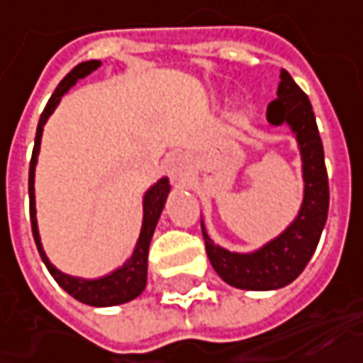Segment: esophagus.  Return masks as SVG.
Here are the masks:
<instances>
[{
    "label": "esophagus",
    "instance_id": "34e87169",
    "mask_svg": "<svg viewBox=\"0 0 363 363\" xmlns=\"http://www.w3.org/2000/svg\"><path fill=\"white\" fill-rule=\"evenodd\" d=\"M169 174L172 177V181L184 184L189 181V174H191V167H189V159L184 155H174L169 161Z\"/></svg>",
    "mask_w": 363,
    "mask_h": 363
}]
</instances>
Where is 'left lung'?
<instances>
[{
    "label": "left lung",
    "instance_id": "8db88e82",
    "mask_svg": "<svg viewBox=\"0 0 363 363\" xmlns=\"http://www.w3.org/2000/svg\"><path fill=\"white\" fill-rule=\"evenodd\" d=\"M276 97L266 109V121L272 127L286 125L292 130L302 161L304 192L294 220L276 238L250 252H234L216 244L206 233L204 220H201L214 272L226 284L240 290H278L294 282L316 250L328 218L330 191L324 147L310 99L284 69L280 71Z\"/></svg>",
    "mask_w": 363,
    "mask_h": 363
}]
</instances>
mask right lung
Returning <instances> with one entry per match:
<instances>
[{
  "label": "right lung",
  "mask_w": 363,
  "mask_h": 363,
  "mask_svg": "<svg viewBox=\"0 0 363 363\" xmlns=\"http://www.w3.org/2000/svg\"><path fill=\"white\" fill-rule=\"evenodd\" d=\"M103 63L99 59H91L85 63H79L77 67L67 77L63 79L55 89V93L47 101V107L39 117V125H37L35 133V147H33V155H31V162H29V213H31V230H33V238H35L37 250L47 266V270L51 276L69 296H73L75 300L83 302L87 306H95V308H105V306H119L125 302L135 300L137 296L143 294L145 286H147V258H149V246L150 238L155 234L157 223L161 218L162 208L167 196L171 192V182L169 177H161L155 184H150L147 192L143 194V224H140L139 238L133 248L130 256L125 260V264L115 268L113 272L99 278H81V276H71L61 272L57 266L51 264V260L47 258L43 244H41V236H39V226H37V208H35V167L37 157H39V149H41V137H43V127L53 115V111L57 109L63 95L69 89L77 85L79 79H85L91 75L93 71H97Z\"/></svg>",
  "instance_id": "right-lung-1"
}]
</instances>
